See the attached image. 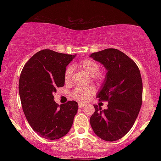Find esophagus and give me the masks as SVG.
<instances>
[{
	"mask_svg": "<svg viewBox=\"0 0 161 161\" xmlns=\"http://www.w3.org/2000/svg\"><path fill=\"white\" fill-rule=\"evenodd\" d=\"M85 106H86V104H84V103H81V102L79 103V108H84Z\"/></svg>",
	"mask_w": 161,
	"mask_h": 161,
	"instance_id": "obj_1",
	"label": "esophagus"
}]
</instances>
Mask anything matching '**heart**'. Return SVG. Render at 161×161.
<instances>
[{"label": "heart", "mask_w": 161, "mask_h": 161, "mask_svg": "<svg viewBox=\"0 0 161 161\" xmlns=\"http://www.w3.org/2000/svg\"><path fill=\"white\" fill-rule=\"evenodd\" d=\"M79 67L88 75L93 77L94 81L96 82H101L103 81V76L99 74L100 66L97 62L92 59H85L79 64ZM72 77V69L70 68L66 69L64 73V81L68 83L70 82ZM95 90L92 87L86 88H77L72 93V95L75 99L79 101H86L93 95Z\"/></svg>", "instance_id": "obj_1"}]
</instances>
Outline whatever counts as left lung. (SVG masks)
<instances>
[{"instance_id": "obj_1", "label": "left lung", "mask_w": 161, "mask_h": 161, "mask_svg": "<svg viewBox=\"0 0 161 161\" xmlns=\"http://www.w3.org/2000/svg\"><path fill=\"white\" fill-rule=\"evenodd\" d=\"M90 57L108 71L97 97L108 102L106 110L95 105L90 124L101 139L116 141L130 130L139 114L143 89L141 73L136 63L117 49L103 50Z\"/></svg>"}]
</instances>
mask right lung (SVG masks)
Segmentation results:
<instances>
[{"label": "right lung", "instance_id": "obj_1", "mask_svg": "<svg viewBox=\"0 0 161 161\" xmlns=\"http://www.w3.org/2000/svg\"><path fill=\"white\" fill-rule=\"evenodd\" d=\"M75 55L49 49L38 51L21 72L19 92L27 121L41 137L56 140L68 133L78 110V103L69 101L58 105L53 92L64 86L66 66Z\"/></svg>", "mask_w": 161, "mask_h": 161}]
</instances>
